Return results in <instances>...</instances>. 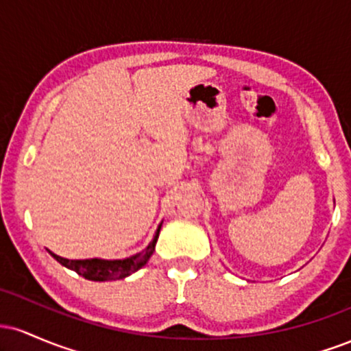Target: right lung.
<instances>
[{"mask_svg":"<svg viewBox=\"0 0 351 351\" xmlns=\"http://www.w3.org/2000/svg\"><path fill=\"white\" fill-rule=\"evenodd\" d=\"M160 229H162V223H160L158 229H156L155 236H153L152 243L143 249V251L134 254L130 257H125V259H64V257L58 256V254L51 252V256L58 261L59 264H62L64 267L75 271L79 276L86 277L87 280H95V282H106V280H117V279H125L130 274H134L142 269L145 264L148 263V259L152 257L153 251H155V244L158 241Z\"/></svg>","mask_w":351,"mask_h":351,"instance_id":"right-lung-1","label":"right lung"}]
</instances>
